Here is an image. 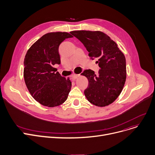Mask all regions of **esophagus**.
<instances>
[{"mask_svg":"<svg viewBox=\"0 0 155 155\" xmlns=\"http://www.w3.org/2000/svg\"><path fill=\"white\" fill-rule=\"evenodd\" d=\"M80 76V75H77V74H75V75H73V76H71V78L73 80H75V79H77L78 77Z\"/></svg>","mask_w":155,"mask_h":155,"instance_id":"34e87169","label":"esophagus"}]
</instances>
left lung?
<instances>
[{
  "instance_id": "8db88e82",
  "label": "left lung",
  "mask_w": 155,
  "mask_h": 155,
  "mask_svg": "<svg viewBox=\"0 0 155 155\" xmlns=\"http://www.w3.org/2000/svg\"><path fill=\"white\" fill-rule=\"evenodd\" d=\"M70 33L83 43L92 59H98L101 68L97 75L92 70L82 73L88 80L84 91L86 98L96 106L109 105L116 101L125 84L126 62L123 53L103 32L73 31Z\"/></svg>"
}]
</instances>
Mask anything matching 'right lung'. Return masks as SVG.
I'll return each mask as SVG.
<instances>
[{
    "mask_svg": "<svg viewBox=\"0 0 155 155\" xmlns=\"http://www.w3.org/2000/svg\"><path fill=\"white\" fill-rule=\"evenodd\" d=\"M66 32H49L32 45L24 61V78L32 97L45 106L53 107L64 103L71 90L69 78L61 76L54 68L61 63L60 45L72 38Z\"/></svg>",
    "mask_w": 155,
    "mask_h": 155,
    "instance_id": "obj_1",
    "label": "right lung"
}]
</instances>
